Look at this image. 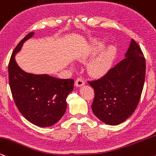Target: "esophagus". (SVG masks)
<instances>
[{
	"label": "esophagus",
	"mask_w": 156,
	"mask_h": 156,
	"mask_svg": "<svg viewBox=\"0 0 156 156\" xmlns=\"http://www.w3.org/2000/svg\"><path fill=\"white\" fill-rule=\"evenodd\" d=\"M85 85V81L81 77H78L76 80V82H75V85L76 87H81V86Z\"/></svg>",
	"instance_id": "esophagus-1"
}]
</instances>
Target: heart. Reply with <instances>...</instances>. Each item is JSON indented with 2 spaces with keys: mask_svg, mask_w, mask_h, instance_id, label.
Here are the masks:
<instances>
[{
  "mask_svg": "<svg viewBox=\"0 0 156 156\" xmlns=\"http://www.w3.org/2000/svg\"><path fill=\"white\" fill-rule=\"evenodd\" d=\"M93 43L95 45H96L98 44L99 41L98 40H95ZM114 55V47H109L106 49L90 63L88 67L90 74L93 76H101L104 75L110 68Z\"/></svg>",
  "mask_w": 156,
  "mask_h": 156,
  "instance_id": "heart-1",
  "label": "heart"
}]
</instances>
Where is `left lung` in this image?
<instances>
[{
	"instance_id": "left-lung-1",
	"label": "left lung",
	"mask_w": 156,
	"mask_h": 156,
	"mask_svg": "<svg viewBox=\"0 0 156 156\" xmlns=\"http://www.w3.org/2000/svg\"><path fill=\"white\" fill-rule=\"evenodd\" d=\"M146 62L140 47L132 39L126 58L96 80L92 110L104 123L116 126L133 114L140 102L145 79Z\"/></svg>"
}]
</instances>
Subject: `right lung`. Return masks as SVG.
Here are the masks:
<instances>
[{"label":"right lung","instance_id":"add662e5","mask_svg":"<svg viewBox=\"0 0 156 156\" xmlns=\"http://www.w3.org/2000/svg\"><path fill=\"white\" fill-rule=\"evenodd\" d=\"M34 34L26 35L13 51L8 67L9 86L24 118L36 126L49 127L59 121L66 110V98L74 89V80L30 74L18 66L14 56Z\"/></svg>","mask_w":156,"mask_h":156}]
</instances>
